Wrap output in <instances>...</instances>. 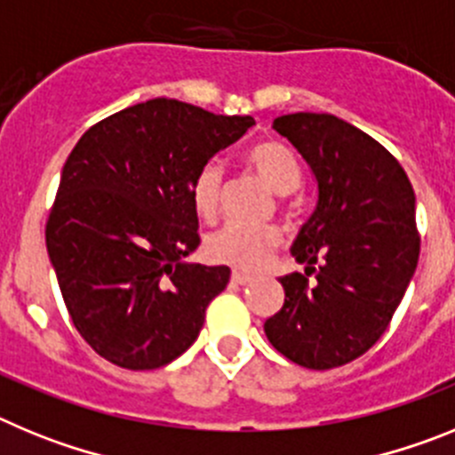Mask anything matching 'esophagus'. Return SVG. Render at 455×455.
<instances>
[{"instance_id":"34e87169","label":"esophagus","mask_w":455,"mask_h":455,"mask_svg":"<svg viewBox=\"0 0 455 455\" xmlns=\"http://www.w3.org/2000/svg\"><path fill=\"white\" fill-rule=\"evenodd\" d=\"M252 280V275H248V273L243 271H232V283L236 284H248Z\"/></svg>"}]
</instances>
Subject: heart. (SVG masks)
Masks as SVG:
<instances>
[{
  "instance_id": "1",
  "label": "heart",
  "mask_w": 455,
  "mask_h": 455,
  "mask_svg": "<svg viewBox=\"0 0 455 455\" xmlns=\"http://www.w3.org/2000/svg\"><path fill=\"white\" fill-rule=\"evenodd\" d=\"M246 162L257 178L277 196H287L299 188L300 166L291 150L283 143L275 140L257 143L248 150ZM220 187H223V166L212 159L200 168L191 188L193 207L203 219H214L219 212ZM280 239H283L280 230L273 225L228 223L207 236V252L214 262L252 271L267 262Z\"/></svg>"
}]
</instances>
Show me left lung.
Instances as JSON below:
<instances>
[{
    "mask_svg": "<svg viewBox=\"0 0 455 455\" xmlns=\"http://www.w3.org/2000/svg\"><path fill=\"white\" fill-rule=\"evenodd\" d=\"M273 130L312 168L316 207L291 246L305 273L280 277L284 305L264 332L300 367H341L380 339L415 275V191L378 140L337 116H280Z\"/></svg>",
    "mask_w": 455,
    "mask_h": 455,
    "instance_id": "8db88e82",
    "label": "left lung"
}]
</instances>
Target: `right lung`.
<instances>
[{
	"label": "right lung",
	"instance_id": "1",
	"mask_svg": "<svg viewBox=\"0 0 455 455\" xmlns=\"http://www.w3.org/2000/svg\"><path fill=\"white\" fill-rule=\"evenodd\" d=\"M252 124L156 98L92 124L70 152L47 252L72 323L104 360L159 369L198 339L230 268L187 262L200 246L193 180Z\"/></svg>",
	"mask_w": 455,
	"mask_h": 455
}]
</instances>
